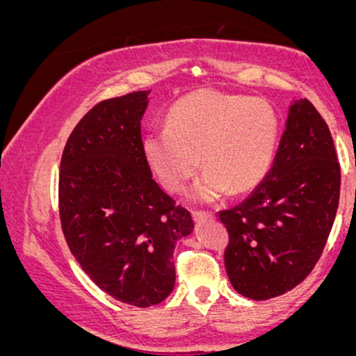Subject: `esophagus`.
<instances>
[{"label": "esophagus", "instance_id": "obj_1", "mask_svg": "<svg viewBox=\"0 0 356 356\" xmlns=\"http://www.w3.org/2000/svg\"><path fill=\"white\" fill-rule=\"evenodd\" d=\"M192 218H194V220H206V219H214V212H202V211H194V212H192Z\"/></svg>", "mask_w": 356, "mask_h": 356}]
</instances>
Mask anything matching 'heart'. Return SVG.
<instances>
[{"label": "heart", "instance_id": "b5f03b06", "mask_svg": "<svg viewBox=\"0 0 356 356\" xmlns=\"http://www.w3.org/2000/svg\"><path fill=\"white\" fill-rule=\"evenodd\" d=\"M281 122L266 99L199 88L170 105L165 129L144 138V155L167 191L182 192L197 172L191 191L195 202L218 201L227 192L254 189L275 161Z\"/></svg>", "mask_w": 356, "mask_h": 356}]
</instances>
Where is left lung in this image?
I'll return each mask as SVG.
<instances>
[{"mask_svg": "<svg viewBox=\"0 0 356 356\" xmlns=\"http://www.w3.org/2000/svg\"><path fill=\"white\" fill-rule=\"evenodd\" d=\"M333 137L309 100L289 108L271 169L239 206L219 212L229 243L224 264L249 300L284 295L316 266L340 202Z\"/></svg>", "mask_w": 356, "mask_h": 356, "instance_id": "obj_1", "label": "left lung"}]
</instances>
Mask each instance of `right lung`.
<instances>
[{
  "label": "right lung",
  "instance_id": "right-lung-1",
  "mask_svg": "<svg viewBox=\"0 0 356 356\" xmlns=\"http://www.w3.org/2000/svg\"><path fill=\"white\" fill-rule=\"evenodd\" d=\"M149 92L102 100L63 149L58 209L81 269L122 303L149 308L172 293L174 248L194 222L154 181L140 120Z\"/></svg>",
  "mask_w": 356,
  "mask_h": 356
}]
</instances>
